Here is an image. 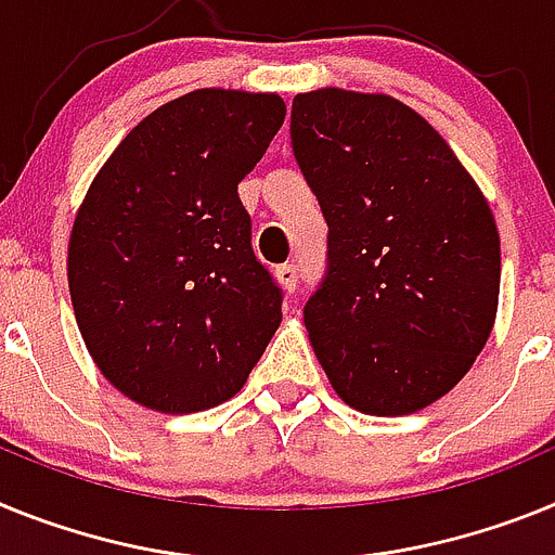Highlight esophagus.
<instances>
[{"label": "esophagus", "instance_id": "obj_1", "mask_svg": "<svg viewBox=\"0 0 555 555\" xmlns=\"http://www.w3.org/2000/svg\"><path fill=\"white\" fill-rule=\"evenodd\" d=\"M276 279L279 284H282L284 293H293L298 287V268L296 264H279Z\"/></svg>", "mask_w": 555, "mask_h": 555}]
</instances>
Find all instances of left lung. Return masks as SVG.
Here are the masks:
<instances>
[{"mask_svg": "<svg viewBox=\"0 0 555 555\" xmlns=\"http://www.w3.org/2000/svg\"><path fill=\"white\" fill-rule=\"evenodd\" d=\"M291 139L330 225L326 276L305 307L318 363L354 411H422L461 383L494 326L489 201L436 128L388 94H296Z\"/></svg>", "mask_w": 555, "mask_h": 555, "instance_id": "obj_1", "label": "left lung"}]
</instances>
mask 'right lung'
I'll use <instances>...</instances> for the list:
<instances>
[{
	"instance_id": "right-lung-1",
	"label": "right lung",
	"mask_w": 555,
	"mask_h": 555,
	"mask_svg": "<svg viewBox=\"0 0 555 555\" xmlns=\"http://www.w3.org/2000/svg\"><path fill=\"white\" fill-rule=\"evenodd\" d=\"M279 94L197 89L142 119L77 209L72 307L103 377L162 413L240 391L282 324L237 184L284 122Z\"/></svg>"
}]
</instances>
